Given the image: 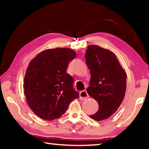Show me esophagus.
Here are the masks:
<instances>
[{
    "label": "esophagus",
    "instance_id": "1",
    "mask_svg": "<svg viewBox=\"0 0 149 149\" xmlns=\"http://www.w3.org/2000/svg\"><path fill=\"white\" fill-rule=\"evenodd\" d=\"M89 97V95L87 94L86 91H82L79 93V98L81 100H85Z\"/></svg>",
    "mask_w": 149,
    "mask_h": 149
}]
</instances>
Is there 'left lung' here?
<instances>
[{
  "label": "left lung",
  "mask_w": 149,
  "mask_h": 149,
  "mask_svg": "<svg viewBox=\"0 0 149 149\" xmlns=\"http://www.w3.org/2000/svg\"><path fill=\"white\" fill-rule=\"evenodd\" d=\"M91 79L87 91L99 104L90 117L96 121L107 119L122 104L126 90L127 75L114 53L97 45H89L85 53Z\"/></svg>",
  "instance_id": "left-lung-1"
}]
</instances>
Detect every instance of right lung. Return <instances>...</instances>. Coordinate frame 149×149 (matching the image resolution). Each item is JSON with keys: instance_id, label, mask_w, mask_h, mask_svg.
Segmentation results:
<instances>
[{"instance_id": "add662e5", "label": "right lung", "mask_w": 149, "mask_h": 149, "mask_svg": "<svg viewBox=\"0 0 149 149\" xmlns=\"http://www.w3.org/2000/svg\"><path fill=\"white\" fill-rule=\"evenodd\" d=\"M76 52L68 48L47 49L30 62L24 77V94L33 112L45 120L64 114L79 93L74 78L66 72Z\"/></svg>"}]
</instances>
